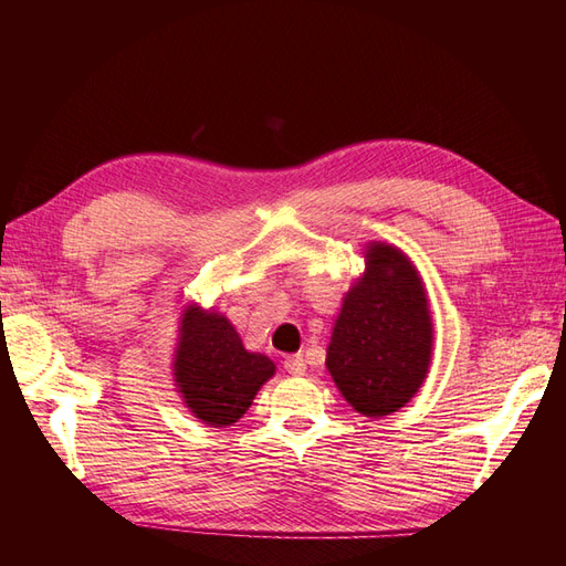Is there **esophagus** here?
<instances>
[{
  "instance_id": "obj_1",
  "label": "esophagus",
  "mask_w": 566,
  "mask_h": 566,
  "mask_svg": "<svg viewBox=\"0 0 566 566\" xmlns=\"http://www.w3.org/2000/svg\"><path fill=\"white\" fill-rule=\"evenodd\" d=\"M284 369L290 371V375H294V377L304 375V371H306V359H304L302 355H290V357H284Z\"/></svg>"
}]
</instances>
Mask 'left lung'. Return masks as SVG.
Listing matches in <instances>:
<instances>
[{
  "mask_svg": "<svg viewBox=\"0 0 566 566\" xmlns=\"http://www.w3.org/2000/svg\"><path fill=\"white\" fill-rule=\"evenodd\" d=\"M432 321L423 280L399 248L369 243L365 274L345 294L326 367L357 413L381 418L413 399L428 377Z\"/></svg>",
  "mask_w": 566,
  "mask_h": 566,
  "instance_id": "left-lung-1",
  "label": "left lung"
}]
</instances>
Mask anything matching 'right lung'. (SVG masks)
Returning a JSON list of instances; mask_svg holds the SVG:
<instances>
[{
	"label": "right lung",
	"instance_id": "right-lung-1",
	"mask_svg": "<svg viewBox=\"0 0 566 566\" xmlns=\"http://www.w3.org/2000/svg\"><path fill=\"white\" fill-rule=\"evenodd\" d=\"M172 375L189 411L201 423L226 428L243 418L262 384L274 375V363L245 350L226 316L189 304L179 318Z\"/></svg>",
	"mask_w": 566,
	"mask_h": 566
}]
</instances>
